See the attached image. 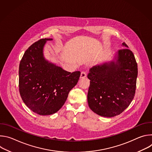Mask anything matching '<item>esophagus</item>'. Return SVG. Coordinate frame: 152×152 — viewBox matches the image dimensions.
<instances>
[{
	"label": "esophagus",
	"mask_w": 152,
	"mask_h": 152,
	"mask_svg": "<svg viewBox=\"0 0 152 152\" xmlns=\"http://www.w3.org/2000/svg\"><path fill=\"white\" fill-rule=\"evenodd\" d=\"M86 76V72L85 71H83L81 72V74H80V78H84Z\"/></svg>",
	"instance_id": "obj_1"
}]
</instances>
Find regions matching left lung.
Instances as JSON below:
<instances>
[{
  "label": "left lung",
  "instance_id": "obj_1",
  "mask_svg": "<svg viewBox=\"0 0 152 152\" xmlns=\"http://www.w3.org/2000/svg\"><path fill=\"white\" fill-rule=\"evenodd\" d=\"M123 45L128 48L124 42ZM137 76L135 56L127 48L118 50L115 63L91 68L87 76L90 79L87 95L90 109L103 117L120 115L134 99Z\"/></svg>",
  "mask_w": 152,
  "mask_h": 152
}]
</instances>
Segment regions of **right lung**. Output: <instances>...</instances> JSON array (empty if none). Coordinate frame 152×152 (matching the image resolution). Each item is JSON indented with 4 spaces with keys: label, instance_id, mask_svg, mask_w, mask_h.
Instances as JSON below:
<instances>
[{
    "label": "right lung",
    "instance_id": "right-lung-1",
    "mask_svg": "<svg viewBox=\"0 0 152 152\" xmlns=\"http://www.w3.org/2000/svg\"><path fill=\"white\" fill-rule=\"evenodd\" d=\"M52 39L35 42L19 65L20 96L31 110L41 115L53 114L61 109L80 76L79 71L69 72L45 60L43 47L46 41Z\"/></svg>",
    "mask_w": 152,
    "mask_h": 152
}]
</instances>
